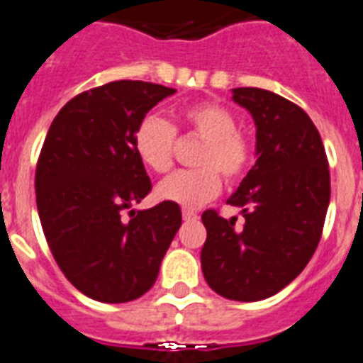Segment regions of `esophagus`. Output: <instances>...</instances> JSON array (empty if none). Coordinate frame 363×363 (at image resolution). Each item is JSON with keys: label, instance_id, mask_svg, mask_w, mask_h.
I'll list each match as a JSON object with an SVG mask.
<instances>
[{"label": "esophagus", "instance_id": "esophagus-1", "mask_svg": "<svg viewBox=\"0 0 363 363\" xmlns=\"http://www.w3.org/2000/svg\"><path fill=\"white\" fill-rule=\"evenodd\" d=\"M182 218L186 219V221H196V219L199 218V216H197L196 212H194V210H188V208H184V210H182Z\"/></svg>", "mask_w": 363, "mask_h": 363}]
</instances>
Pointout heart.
Here are the masks:
<instances>
[{
    "label": "heart",
    "instance_id": "1",
    "mask_svg": "<svg viewBox=\"0 0 363 363\" xmlns=\"http://www.w3.org/2000/svg\"><path fill=\"white\" fill-rule=\"evenodd\" d=\"M230 108L216 101H197L182 106L175 123L149 114L133 133V147L138 160L155 173H166L173 166L177 130L203 140L197 151L196 169H182L158 182L157 197L167 203L196 208L218 196L221 177L238 182L255 160L251 136L236 127Z\"/></svg>",
    "mask_w": 363,
    "mask_h": 363
}]
</instances>
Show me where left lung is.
I'll use <instances>...</instances> for the list:
<instances>
[{"label":"left lung","instance_id":"obj_1","mask_svg":"<svg viewBox=\"0 0 363 363\" xmlns=\"http://www.w3.org/2000/svg\"><path fill=\"white\" fill-rule=\"evenodd\" d=\"M233 99L257 123V164L227 201L245 223L203 212L206 242L201 267L225 299H267L306 267L321 240L330 201V172L310 116L262 88H234Z\"/></svg>","mask_w":363,"mask_h":363}]
</instances>
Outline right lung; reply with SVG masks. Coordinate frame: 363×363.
<instances>
[{
	"mask_svg": "<svg viewBox=\"0 0 363 363\" xmlns=\"http://www.w3.org/2000/svg\"><path fill=\"white\" fill-rule=\"evenodd\" d=\"M173 88L114 81L81 92L55 116L36 162V208L64 277L90 299L127 303L151 290L181 227V206L130 210L151 191L133 147L142 118Z\"/></svg>",
	"mask_w": 363,
	"mask_h": 363,
	"instance_id": "add662e5",
	"label": "right lung"
}]
</instances>
